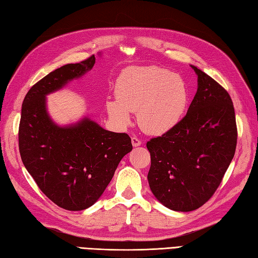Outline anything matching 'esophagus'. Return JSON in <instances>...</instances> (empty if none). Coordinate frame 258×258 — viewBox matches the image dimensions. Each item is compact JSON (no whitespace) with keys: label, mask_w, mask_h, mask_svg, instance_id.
Masks as SVG:
<instances>
[{"label":"esophagus","mask_w":258,"mask_h":258,"mask_svg":"<svg viewBox=\"0 0 258 258\" xmlns=\"http://www.w3.org/2000/svg\"><path fill=\"white\" fill-rule=\"evenodd\" d=\"M141 144H142V142H141L138 138H132V145H133L134 147L140 146Z\"/></svg>","instance_id":"obj_1"}]
</instances>
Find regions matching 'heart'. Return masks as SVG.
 Here are the masks:
<instances>
[{"mask_svg":"<svg viewBox=\"0 0 258 258\" xmlns=\"http://www.w3.org/2000/svg\"><path fill=\"white\" fill-rule=\"evenodd\" d=\"M117 100L106 108L115 122L127 126L130 112L138 113L144 132L160 135L176 125L186 112L189 92L185 81L162 68H136L124 72L116 84Z\"/></svg>","mask_w":258,"mask_h":258,"instance_id":"1","label":"heart"}]
</instances>
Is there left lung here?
<instances>
[{
	"label": "left lung",
	"mask_w": 258,
	"mask_h": 258,
	"mask_svg": "<svg viewBox=\"0 0 258 258\" xmlns=\"http://www.w3.org/2000/svg\"><path fill=\"white\" fill-rule=\"evenodd\" d=\"M199 87L179 122L146 143L151 153V190L163 205L190 212L215 193L237 144V126L228 92L196 67Z\"/></svg>",
	"instance_id": "1"
}]
</instances>
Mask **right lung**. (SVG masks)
<instances>
[{"mask_svg": "<svg viewBox=\"0 0 258 258\" xmlns=\"http://www.w3.org/2000/svg\"><path fill=\"white\" fill-rule=\"evenodd\" d=\"M94 64L92 55L56 69L31 87L22 104V162L38 188L68 211H82L94 204L120 160L133 149L127 134L109 132L90 118L59 127L48 117L45 95L80 78Z\"/></svg>", "mask_w": 258, "mask_h": 258, "instance_id": "add662e5", "label": "right lung"}]
</instances>
